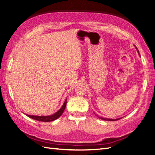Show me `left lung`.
Returning <instances> with one entry per match:
<instances>
[{
    "instance_id": "left-lung-1",
    "label": "left lung",
    "mask_w": 155,
    "mask_h": 155,
    "mask_svg": "<svg viewBox=\"0 0 155 155\" xmlns=\"http://www.w3.org/2000/svg\"><path fill=\"white\" fill-rule=\"evenodd\" d=\"M135 46V45H134ZM135 47H136V48H137V51H138V52L139 53V51H138V48H137V46H135ZM97 116V117H98V118H100V119H101V120H105V121H116V120H120V118H118V119H109V118H102V117H99L97 115H96Z\"/></svg>"
}]
</instances>
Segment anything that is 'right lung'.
Instances as JSON below:
<instances>
[{"label": "right lung", "mask_w": 155, "mask_h": 155, "mask_svg": "<svg viewBox=\"0 0 155 155\" xmlns=\"http://www.w3.org/2000/svg\"><path fill=\"white\" fill-rule=\"evenodd\" d=\"M67 105V100L64 101V104L62 106V107L58 111L56 112L55 114L50 115V116H34V115H27L30 118L37 120V121H45V122H48V121H54L61 116V114L63 113L65 107Z\"/></svg>", "instance_id": "1"}]
</instances>
